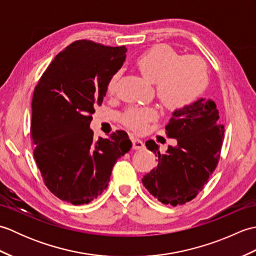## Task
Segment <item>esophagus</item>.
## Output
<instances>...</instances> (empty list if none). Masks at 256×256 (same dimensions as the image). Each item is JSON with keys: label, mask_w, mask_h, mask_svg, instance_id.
Segmentation results:
<instances>
[{"label": "esophagus", "mask_w": 256, "mask_h": 256, "mask_svg": "<svg viewBox=\"0 0 256 256\" xmlns=\"http://www.w3.org/2000/svg\"><path fill=\"white\" fill-rule=\"evenodd\" d=\"M132 144H133L134 150H140V148H144V144H143L142 140H140V138H132Z\"/></svg>", "instance_id": "obj_1"}]
</instances>
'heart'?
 Wrapping results in <instances>:
<instances>
[{
    "label": "heart",
    "instance_id": "obj_1",
    "mask_svg": "<svg viewBox=\"0 0 256 256\" xmlns=\"http://www.w3.org/2000/svg\"><path fill=\"white\" fill-rule=\"evenodd\" d=\"M143 77L155 84L158 100L168 111H178L192 104L206 84L204 62L194 57H182L165 45H157L145 52L136 60ZM120 72H116L106 84V94H116ZM155 116L153 108H133L124 113L125 125L140 132L146 123Z\"/></svg>",
    "mask_w": 256,
    "mask_h": 256
}]
</instances>
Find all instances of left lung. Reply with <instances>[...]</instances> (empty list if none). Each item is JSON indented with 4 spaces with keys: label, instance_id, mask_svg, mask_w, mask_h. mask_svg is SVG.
Here are the masks:
<instances>
[{
    "label": "left lung",
    "instance_id": "8db88e82",
    "mask_svg": "<svg viewBox=\"0 0 256 256\" xmlns=\"http://www.w3.org/2000/svg\"><path fill=\"white\" fill-rule=\"evenodd\" d=\"M165 130L177 144L160 153L153 140L146 142V148L158 157V164L142 182L162 204L175 206L192 200L208 182L220 158L224 128L214 101L200 98L174 111Z\"/></svg>",
    "mask_w": 256,
    "mask_h": 256
}]
</instances>
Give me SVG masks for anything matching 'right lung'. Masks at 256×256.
<instances>
[{
  "mask_svg": "<svg viewBox=\"0 0 256 256\" xmlns=\"http://www.w3.org/2000/svg\"><path fill=\"white\" fill-rule=\"evenodd\" d=\"M125 46L76 40L55 57L36 86L30 135L34 158L45 184L66 202L84 204L102 194L112 168L131 150L124 131L94 138V106L106 84L125 62Z\"/></svg>",
  "mask_w": 256,
  "mask_h": 256,
  "instance_id": "add662e5",
  "label": "right lung"
}]
</instances>
